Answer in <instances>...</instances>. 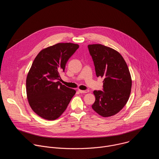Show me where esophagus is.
<instances>
[{
    "label": "esophagus",
    "mask_w": 159,
    "mask_h": 159,
    "mask_svg": "<svg viewBox=\"0 0 159 159\" xmlns=\"http://www.w3.org/2000/svg\"><path fill=\"white\" fill-rule=\"evenodd\" d=\"M79 92L80 93H82V94H83V93H87L89 92V90H79Z\"/></svg>",
    "instance_id": "esophagus-1"
}]
</instances>
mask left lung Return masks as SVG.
Segmentation results:
<instances>
[{
	"instance_id": "obj_1",
	"label": "left lung",
	"mask_w": 159,
	"mask_h": 159,
	"mask_svg": "<svg viewBox=\"0 0 159 159\" xmlns=\"http://www.w3.org/2000/svg\"><path fill=\"white\" fill-rule=\"evenodd\" d=\"M94 61L96 74L104 79L103 90H94L93 109L102 117L116 115L128 101L131 75L123 57L117 51L101 44L88 45Z\"/></svg>"
}]
</instances>
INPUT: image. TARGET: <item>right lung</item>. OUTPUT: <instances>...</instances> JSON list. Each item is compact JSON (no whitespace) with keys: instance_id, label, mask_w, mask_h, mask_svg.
Instances as JSON below:
<instances>
[{"instance_id":"right-lung-1","label":"right lung","mask_w":159,"mask_h":159,"mask_svg":"<svg viewBox=\"0 0 159 159\" xmlns=\"http://www.w3.org/2000/svg\"><path fill=\"white\" fill-rule=\"evenodd\" d=\"M79 47L71 43H57L41 50L34 60L26 78V93L31 109L42 118L57 119L75 95L74 89L58 80Z\"/></svg>"}]
</instances>
